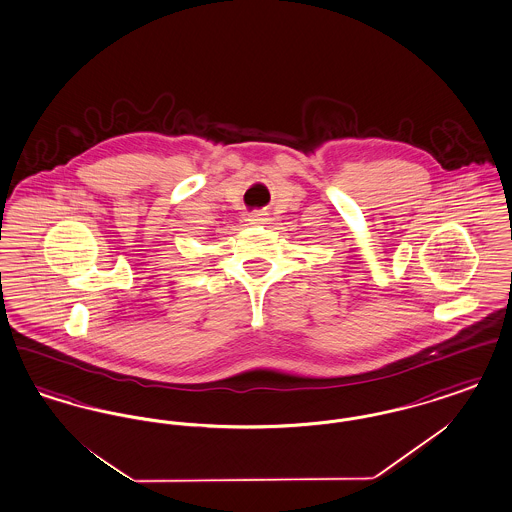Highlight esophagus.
Returning <instances> with one entry per match:
<instances>
[{"mask_svg": "<svg viewBox=\"0 0 512 512\" xmlns=\"http://www.w3.org/2000/svg\"><path fill=\"white\" fill-rule=\"evenodd\" d=\"M265 220H267V217H265L263 213H259V211L249 215V222H251V224H265Z\"/></svg>", "mask_w": 512, "mask_h": 512, "instance_id": "obj_1", "label": "esophagus"}]
</instances>
